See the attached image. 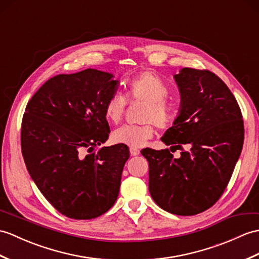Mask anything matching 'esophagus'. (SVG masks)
<instances>
[{
  "instance_id": "34e87169",
  "label": "esophagus",
  "mask_w": 259,
  "mask_h": 259,
  "mask_svg": "<svg viewBox=\"0 0 259 259\" xmlns=\"http://www.w3.org/2000/svg\"><path fill=\"white\" fill-rule=\"evenodd\" d=\"M130 153H131V155H134V157H136V155H139L140 154V150H138L136 148H130Z\"/></svg>"
}]
</instances>
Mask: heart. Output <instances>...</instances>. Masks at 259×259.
<instances>
[{
    "label": "heart",
    "mask_w": 259,
    "mask_h": 259,
    "mask_svg": "<svg viewBox=\"0 0 259 259\" xmlns=\"http://www.w3.org/2000/svg\"><path fill=\"white\" fill-rule=\"evenodd\" d=\"M125 96L130 101L146 102L140 125L125 124L112 132L111 139L115 143L125 144L131 148H141L154 135V125L160 129H169L174 124L178 112L170 101L169 87L161 78L151 71H144L132 77L125 85ZM127 99L122 94L112 93L105 105V117L111 123H118L122 119Z\"/></svg>",
    "instance_id": "1"
}]
</instances>
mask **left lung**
I'll use <instances>...</instances> for the list:
<instances>
[{"instance_id":"obj_1","label":"left lung","mask_w":259,"mask_h":259,"mask_svg":"<svg viewBox=\"0 0 259 259\" xmlns=\"http://www.w3.org/2000/svg\"><path fill=\"white\" fill-rule=\"evenodd\" d=\"M181 106L176 122L161 138L169 149L146 148L149 191L164 211L190 216L220 200L244 143V121L234 95L219 76L206 69L182 68L174 75ZM187 147L186 149L183 146Z\"/></svg>"}]
</instances>
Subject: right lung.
<instances>
[{
    "instance_id": "obj_1",
    "label": "right lung",
    "mask_w": 259,
    "mask_h": 259,
    "mask_svg": "<svg viewBox=\"0 0 259 259\" xmlns=\"http://www.w3.org/2000/svg\"><path fill=\"white\" fill-rule=\"evenodd\" d=\"M113 75L88 68L48 79L27 102L22 154L29 176L59 213L92 220L115 204L129 148L106 142L105 105L119 85ZM88 152V154L85 152Z\"/></svg>"
}]
</instances>
